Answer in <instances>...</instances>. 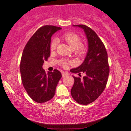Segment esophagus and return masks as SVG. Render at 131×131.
I'll list each match as a JSON object with an SVG mask.
<instances>
[{
	"label": "esophagus",
	"instance_id": "obj_1",
	"mask_svg": "<svg viewBox=\"0 0 131 131\" xmlns=\"http://www.w3.org/2000/svg\"><path fill=\"white\" fill-rule=\"evenodd\" d=\"M68 75H69V74L68 72H63L62 73V77H65L66 76Z\"/></svg>",
	"mask_w": 131,
	"mask_h": 131
}]
</instances>
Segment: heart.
<instances>
[{
  "label": "heart",
  "instance_id": "1",
  "mask_svg": "<svg viewBox=\"0 0 131 131\" xmlns=\"http://www.w3.org/2000/svg\"><path fill=\"white\" fill-rule=\"evenodd\" d=\"M62 39L68 43L72 50H76L77 52L80 55H83L86 53V48L84 45H81V40L77 35L73 32H68L62 36ZM57 44L56 40H53L51 42L50 48L51 51L56 49ZM68 61L65 59H62L59 61V63L63 67H67L68 64Z\"/></svg>",
  "mask_w": 131,
  "mask_h": 131
}]
</instances>
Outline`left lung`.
I'll return each instance as SVG.
<instances>
[{
	"mask_svg": "<svg viewBox=\"0 0 131 131\" xmlns=\"http://www.w3.org/2000/svg\"><path fill=\"white\" fill-rule=\"evenodd\" d=\"M73 26L83 29L88 49L83 62L71 69L73 73L82 72L86 74L82 80L73 76L74 83L71 93L78 104L88 105L95 101L105 89L110 72L108 55L104 43L92 29L83 24Z\"/></svg>",
	"mask_w": 131,
	"mask_h": 131,
	"instance_id": "left-lung-1",
	"label": "left lung"
}]
</instances>
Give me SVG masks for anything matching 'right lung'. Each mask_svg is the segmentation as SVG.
Wrapping results in <instances>:
<instances>
[{
  "label": "right lung",
  "mask_w": 131,
  "mask_h": 131,
  "mask_svg": "<svg viewBox=\"0 0 131 131\" xmlns=\"http://www.w3.org/2000/svg\"><path fill=\"white\" fill-rule=\"evenodd\" d=\"M61 29L54 26L39 28L29 40L23 51L20 68L22 83L29 96L38 103L53 98L62 77L57 69L46 74L42 68L44 61L50 56L51 36Z\"/></svg>",
  "instance_id": "1"
}]
</instances>
